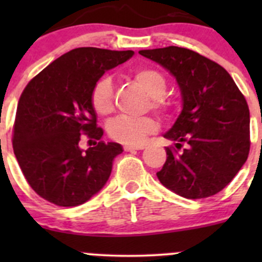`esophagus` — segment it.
Masks as SVG:
<instances>
[{
    "label": "esophagus",
    "mask_w": 262,
    "mask_h": 262,
    "mask_svg": "<svg viewBox=\"0 0 262 262\" xmlns=\"http://www.w3.org/2000/svg\"><path fill=\"white\" fill-rule=\"evenodd\" d=\"M143 144H126V146H124V150L125 152H130V150H138L143 149Z\"/></svg>",
    "instance_id": "esophagus-1"
}]
</instances>
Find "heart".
Returning a JSON list of instances; mask_svg holds the SVG:
<instances>
[{"label":"heart","mask_w":262,"mask_h":262,"mask_svg":"<svg viewBox=\"0 0 262 262\" xmlns=\"http://www.w3.org/2000/svg\"><path fill=\"white\" fill-rule=\"evenodd\" d=\"M133 77L150 96V105L153 109L160 112L167 109L168 104L163 97L167 83L165 76L160 71L142 66L134 70ZM91 105L99 115H107L113 112L114 89L109 76H104L96 81L91 92ZM157 128V121L150 116L132 118V116L119 115L110 120L107 125V133L113 139L121 143L138 144L146 139L148 134L155 133Z\"/></svg>","instance_id":"1"}]
</instances>
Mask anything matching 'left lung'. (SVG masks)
Returning a JSON list of instances; mask_svg holds the SVG:
<instances>
[{
    "label": "left lung",
    "mask_w": 262,
    "mask_h": 262,
    "mask_svg": "<svg viewBox=\"0 0 262 262\" xmlns=\"http://www.w3.org/2000/svg\"><path fill=\"white\" fill-rule=\"evenodd\" d=\"M176 78L182 110L163 137L187 147L166 148L157 172L163 186L186 199L212 196L233 180L250 152V110L222 66L180 47L139 50Z\"/></svg>",
    "instance_id": "obj_1"
}]
</instances>
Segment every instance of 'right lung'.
Instances as JSON below:
<instances>
[{
  "mask_svg": "<svg viewBox=\"0 0 262 262\" xmlns=\"http://www.w3.org/2000/svg\"><path fill=\"white\" fill-rule=\"evenodd\" d=\"M133 50L84 47L53 60L28 83L18 100L12 146L34 191L59 207H77L109 180L113 161L123 152L101 141L91 105L95 83L107 70L126 62ZM99 140L86 151L80 138Z\"/></svg>",
  "mask_w": 262,
  "mask_h": 262,
  "instance_id": "1",
  "label": "right lung"
}]
</instances>
